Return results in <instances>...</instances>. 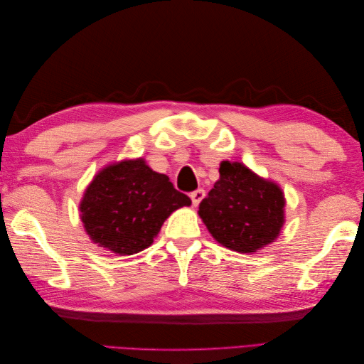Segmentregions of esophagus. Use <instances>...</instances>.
<instances>
[{"instance_id": "obj_1", "label": "esophagus", "mask_w": 364, "mask_h": 364, "mask_svg": "<svg viewBox=\"0 0 364 364\" xmlns=\"http://www.w3.org/2000/svg\"><path fill=\"white\" fill-rule=\"evenodd\" d=\"M191 200H193V205L194 206H197L199 205L200 202H202V199L205 197V190H202V188H199V190H196V191H193L191 193Z\"/></svg>"}]
</instances>
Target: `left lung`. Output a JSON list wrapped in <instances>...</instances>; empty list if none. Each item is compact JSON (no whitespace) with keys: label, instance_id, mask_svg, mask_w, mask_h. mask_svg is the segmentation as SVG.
I'll return each mask as SVG.
<instances>
[{"label":"left lung","instance_id":"8db88e82","mask_svg":"<svg viewBox=\"0 0 364 364\" xmlns=\"http://www.w3.org/2000/svg\"><path fill=\"white\" fill-rule=\"evenodd\" d=\"M220 179L199 205L211 235L240 253L257 252L278 238L285 199L279 186L241 162L220 164Z\"/></svg>","mask_w":364,"mask_h":364}]
</instances>
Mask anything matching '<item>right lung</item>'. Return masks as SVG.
I'll list each match as a JSON object with an SVG mask.
<instances>
[{
  "label": "right lung",
  "instance_id": "obj_1",
  "mask_svg": "<svg viewBox=\"0 0 364 364\" xmlns=\"http://www.w3.org/2000/svg\"><path fill=\"white\" fill-rule=\"evenodd\" d=\"M191 199L168 176L146 161L107 165L87 186L80 202L82 222L94 243L118 255H134L153 243L167 217Z\"/></svg>",
  "mask_w": 364,
  "mask_h": 364
}]
</instances>
